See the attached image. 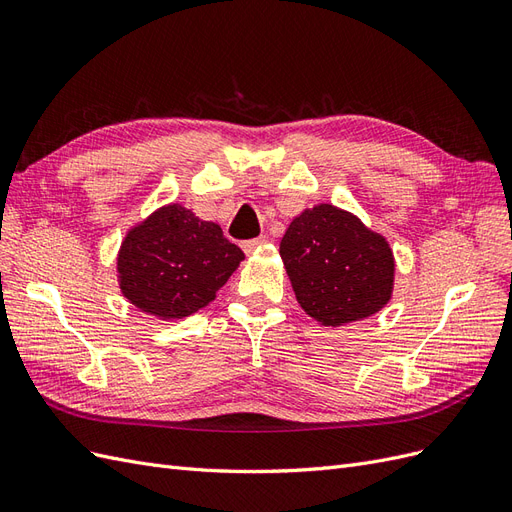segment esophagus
I'll return each mask as SVG.
<instances>
[{"mask_svg": "<svg viewBox=\"0 0 512 512\" xmlns=\"http://www.w3.org/2000/svg\"><path fill=\"white\" fill-rule=\"evenodd\" d=\"M267 243V237H258V239H250V241H243L241 243V247H243V252L245 254H252V252H256L260 245H265Z\"/></svg>", "mask_w": 512, "mask_h": 512, "instance_id": "34e87169", "label": "esophagus"}]
</instances>
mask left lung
<instances>
[{"label":"left lung","mask_w":512,"mask_h":512,"mask_svg":"<svg viewBox=\"0 0 512 512\" xmlns=\"http://www.w3.org/2000/svg\"><path fill=\"white\" fill-rule=\"evenodd\" d=\"M280 254L299 305L327 327L367 318L391 299V247L348 211H303L290 222Z\"/></svg>","instance_id":"8db88e82"}]
</instances>
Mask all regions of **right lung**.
Here are the masks:
<instances>
[{"label":"right lung","instance_id":"obj_1","mask_svg":"<svg viewBox=\"0 0 512 512\" xmlns=\"http://www.w3.org/2000/svg\"><path fill=\"white\" fill-rule=\"evenodd\" d=\"M243 258L218 224L168 205L121 243L119 286L123 297L151 316L185 318L215 299Z\"/></svg>","mask_w":512,"mask_h":512}]
</instances>
